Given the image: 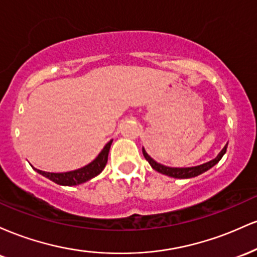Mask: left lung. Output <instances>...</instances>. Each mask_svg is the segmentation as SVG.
Returning a JSON list of instances; mask_svg holds the SVG:
<instances>
[{
    "label": "left lung",
    "instance_id": "1",
    "mask_svg": "<svg viewBox=\"0 0 257 257\" xmlns=\"http://www.w3.org/2000/svg\"><path fill=\"white\" fill-rule=\"evenodd\" d=\"M226 150H227V144L225 145V147H223V149L221 150L219 155H217L214 159H211V161L206 162V163L200 164V166L187 167V168H174V167L163 166V164H161V163H158V162H156L152 157H150V156L147 155V152L145 151V149H144V147H143V153H144V157L146 158V161L149 162L150 166H151L153 169L156 170V172H158V173H161V174H164V175L170 176V178H175V179H191V178H194V176L200 175V174L205 173L206 170H209V169H210V168H213L215 164L219 163L220 159L222 158V156L226 153Z\"/></svg>",
    "mask_w": 257,
    "mask_h": 257
}]
</instances>
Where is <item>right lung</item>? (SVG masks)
<instances>
[{"label":"right lung","mask_w":257,"mask_h":257,"mask_svg":"<svg viewBox=\"0 0 257 257\" xmlns=\"http://www.w3.org/2000/svg\"><path fill=\"white\" fill-rule=\"evenodd\" d=\"M112 145V140L108 141L107 144L104 146V149L101 150V152L99 153L98 157L94 159L93 162H90L87 166L79 168V169L72 170V172H66V173H48V172H42V170H38L36 168H34L35 170L41 175H43L44 178L49 179L51 181L55 182V184L61 185V186H76L79 184H83L91 180L95 176H98L100 173L104 170V168L107 163V157L108 152H110V147Z\"/></svg>","instance_id":"add662e5"}]
</instances>
